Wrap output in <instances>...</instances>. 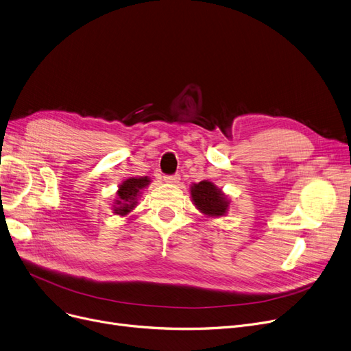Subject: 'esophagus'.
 I'll list each match as a JSON object with an SVG mask.
<instances>
[{
	"label": "esophagus",
	"mask_w": 351,
	"mask_h": 351,
	"mask_svg": "<svg viewBox=\"0 0 351 351\" xmlns=\"http://www.w3.org/2000/svg\"><path fill=\"white\" fill-rule=\"evenodd\" d=\"M163 179H165V182H169V184H176V182H179L180 178H179L178 173H175V175H165Z\"/></svg>",
	"instance_id": "obj_1"
}]
</instances>
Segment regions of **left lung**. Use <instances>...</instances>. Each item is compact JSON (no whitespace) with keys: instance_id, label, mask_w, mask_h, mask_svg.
<instances>
[{"instance_id":"left-lung-1","label":"left lung","mask_w":351,"mask_h":351,"mask_svg":"<svg viewBox=\"0 0 351 351\" xmlns=\"http://www.w3.org/2000/svg\"><path fill=\"white\" fill-rule=\"evenodd\" d=\"M191 195L197 209H201L206 215L221 217L226 212L228 201L225 196L208 180H202L199 184L193 185Z\"/></svg>"}]
</instances>
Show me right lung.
I'll return each instance as SVG.
<instances>
[{
  "instance_id": "obj_1",
  "label": "right lung",
  "mask_w": 351,
  "mask_h": 351,
  "mask_svg": "<svg viewBox=\"0 0 351 351\" xmlns=\"http://www.w3.org/2000/svg\"><path fill=\"white\" fill-rule=\"evenodd\" d=\"M147 184H149V179L146 176L126 179L123 184L120 185L117 192L120 201H117V208L114 209L116 213H119V215H126L128 212H130V209L136 204V197H138L141 191Z\"/></svg>"
}]
</instances>
